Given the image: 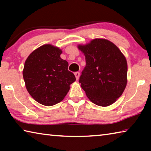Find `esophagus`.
<instances>
[{
	"label": "esophagus",
	"mask_w": 151,
	"mask_h": 151,
	"mask_svg": "<svg viewBox=\"0 0 151 151\" xmlns=\"http://www.w3.org/2000/svg\"><path fill=\"white\" fill-rule=\"evenodd\" d=\"M75 77H76V80H78L79 76H80V73H79V72H76V73H75Z\"/></svg>",
	"instance_id": "obj_1"
}]
</instances>
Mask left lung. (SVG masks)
Segmentation results:
<instances>
[{
    "mask_svg": "<svg viewBox=\"0 0 151 151\" xmlns=\"http://www.w3.org/2000/svg\"><path fill=\"white\" fill-rule=\"evenodd\" d=\"M78 48L85 55L86 63L79 78L82 88L96 105L113 104L127 86L126 58L114 43L106 39H93Z\"/></svg>",
    "mask_w": 151,
    "mask_h": 151,
    "instance_id": "8db88e82",
    "label": "left lung"
}]
</instances>
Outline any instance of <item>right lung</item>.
Segmentation results:
<instances>
[{
    "mask_svg": "<svg viewBox=\"0 0 151 151\" xmlns=\"http://www.w3.org/2000/svg\"><path fill=\"white\" fill-rule=\"evenodd\" d=\"M59 48L44 45L30 54L22 71L25 86L36 101L45 106H52L63 100L76 81L68 70V63L60 58Z\"/></svg>",
    "mask_w": 151,
    "mask_h": 151,
    "instance_id": "add662e5",
    "label": "right lung"
}]
</instances>
